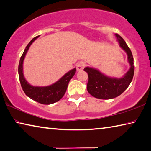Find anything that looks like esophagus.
I'll use <instances>...</instances> for the list:
<instances>
[{
    "label": "esophagus",
    "instance_id": "34e87169",
    "mask_svg": "<svg viewBox=\"0 0 151 151\" xmlns=\"http://www.w3.org/2000/svg\"><path fill=\"white\" fill-rule=\"evenodd\" d=\"M85 67V64L83 62H78L76 65V70L78 71H81Z\"/></svg>",
    "mask_w": 151,
    "mask_h": 151
}]
</instances>
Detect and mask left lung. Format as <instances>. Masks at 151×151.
Instances as JSON below:
<instances>
[{
  "mask_svg": "<svg viewBox=\"0 0 151 151\" xmlns=\"http://www.w3.org/2000/svg\"><path fill=\"white\" fill-rule=\"evenodd\" d=\"M119 46L127 55V60L130 68L122 78H112L104 75L96 68L85 67L84 70L88 75L87 90L90 94L96 98L102 100L112 99L125 91L132 81L135 67L133 65V57L129 47L126 44L124 40L119 35L116 34Z\"/></svg>",
  "mask_w": 151,
  "mask_h": 151,
  "instance_id": "left-lung-1",
  "label": "left lung"
}]
</instances>
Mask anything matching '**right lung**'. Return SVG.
Here are the masks:
<instances>
[{
	"instance_id": "1",
	"label": "right lung",
	"mask_w": 151,
	"mask_h": 151,
	"mask_svg": "<svg viewBox=\"0 0 151 151\" xmlns=\"http://www.w3.org/2000/svg\"><path fill=\"white\" fill-rule=\"evenodd\" d=\"M39 36L35 37L30 41L26 49H24L22 55L20 57L18 65L19 79H20L22 88L27 96H28L35 102L49 105V104L58 102L63 96L66 92L68 83L76 73V68H74L73 69L68 71L58 81L53 84L49 85V86H34L29 84L24 78L23 73V62L30 45Z\"/></svg>"
}]
</instances>
